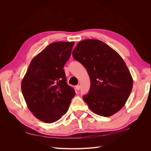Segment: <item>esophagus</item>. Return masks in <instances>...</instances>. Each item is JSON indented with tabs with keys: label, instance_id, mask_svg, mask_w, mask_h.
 Instances as JSON below:
<instances>
[{
	"label": "esophagus",
	"instance_id": "obj_1",
	"mask_svg": "<svg viewBox=\"0 0 151 151\" xmlns=\"http://www.w3.org/2000/svg\"><path fill=\"white\" fill-rule=\"evenodd\" d=\"M80 86H76V89H77V90H79L80 89Z\"/></svg>",
	"mask_w": 151,
	"mask_h": 151
}]
</instances>
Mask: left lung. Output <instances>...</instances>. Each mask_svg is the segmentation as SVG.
Returning <instances> with one entry per match:
<instances>
[{
    "label": "left lung",
    "instance_id": "left-lung-1",
    "mask_svg": "<svg viewBox=\"0 0 151 151\" xmlns=\"http://www.w3.org/2000/svg\"><path fill=\"white\" fill-rule=\"evenodd\" d=\"M72 56L89 76L91 88L83 99L91 110L106 117L120 111L133 88V79L120 55L101 41L87 39L77 43Z\"/></svg>",
    "mask_w": 151,
    "mask_h": 151
}]
</instances>
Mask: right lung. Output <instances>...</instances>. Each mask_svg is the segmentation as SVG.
Listing matches in <instances>:
<instances>
[{"label":"right lung","mask_w":151,"mask_h":151,"mask_svg":"<svg viewBox=\"0 0 151 151\" xmlns=\"http://www.w3.org/2000/svg\"><path fill=\"white\" fill-rule=\"evenodd\" d=\"M74 42L50 43L36 55L21 81L22 94L29 111L38 120L51 123L68 111L76 93L66 83L63 67Z\"/></svg>","instance_id":"obj_1"}]
</instances>
